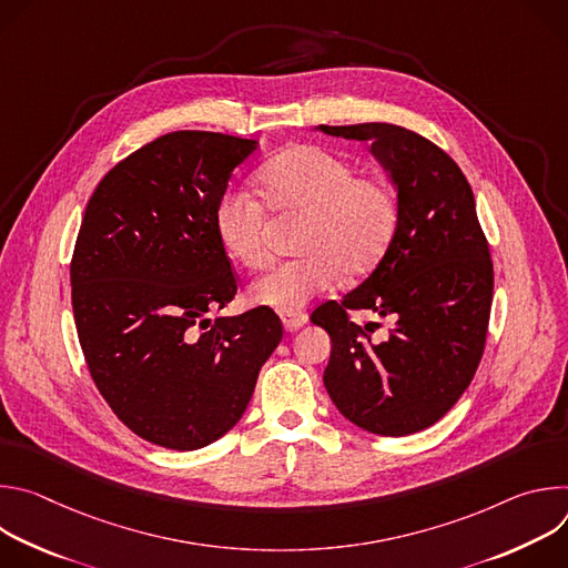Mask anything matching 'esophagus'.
Masks as SVG:
<instances>
[{"label":"esophagus","instance_id":"obj_1","mask_svg":"<svg viewBox=\"0 0 568 568\" xmlns=\"http://www.w3.org/2000/svg\"><path fill=\"white\" fill-rule=\"evenodd\" d=\"M281 321H283V328L287 333H294L298 328H303L307 323V314L298 312V310H290V312H281Z\"/></svg>","mask_w":568,"mask_h":568}]
</instances>
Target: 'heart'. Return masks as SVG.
Wrapping results in <instances>:
<instances>
[{"label":"heart","mask_w":568,"mask_h":568,"mask_svg":"<svg viewBox=\"0 0 568 568\" xmlns=\"http://www.w3.org/2000/svg\"><path fill=\"white\" fill-rule=\"evenodd\" d=\"M270 211L303 215L294 250L298 258L274 265L256 278L247 298L278 312L298 310L346 276L373 272L399 226L395 189L375 175H357L351 161L328 148L301 143L274 154L258 171ZM265 206L245 191H224L213 224L226 256L245 267L267 258Z\"/></svg>","instance_id":"heart-1"}]
</instances>
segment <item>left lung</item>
Masks as SVG:
<instances>
[{
    "instance_id": "obj_1",
    "label": "left lung",
    "mask_w": 568,
    "mask_h": 568,
    "mask_svg": "<svg viewBox=\"0 0 568 568\" xmlns=\"http://www.w3.org/2000/svg\"><path fill=\"white\" fill-rule=\"evenodd\" d=\"M318 130L371 141L399 200L397 233L375 272L310 316L333 339L323 384L357 427L409 436L454 407L480 364L495 287L488 237L469 182L434 141L393 123ZM359 308L392 316L384 343L349 321Z\"/></svg>"
}]
</instances>
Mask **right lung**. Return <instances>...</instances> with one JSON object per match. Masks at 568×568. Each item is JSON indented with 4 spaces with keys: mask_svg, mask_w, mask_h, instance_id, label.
Returning a JSON list of instances; mask_svg holds the SVG:
<instances>
[{
    "mask_svg": "<svg viewBox=\"0 0 568 568\" xmlns=\"http://www.w3.org/2000/svg\"><path fill=\"white\" fill-rule=\"evenodd\" d=\"M254 139L180 130L108 171L71 256V307L90 375L114 416L166 449L226 434L283 339L270 307L206 318L237 292L213 211Z\"/></svg>",
    "mask_w": 568,
    "mask_h": 568,
    "instance_id": "add662e5",
    "label": "right lung"
}]
</instances>
